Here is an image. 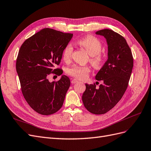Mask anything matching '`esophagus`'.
Here are the masks:
<instances>
[{"mask_svg": "<svg viewBox=\"0 0 151 151\" xmlns=\"http://www.w3.org/2000/svg\"><path fill=\"white\" fill-rule=\"evenodd\" d=\"M77 82H78V81H77V79H72V81H71V83H72V84H76V83H77Z\"/></svg>", "mask_w": 151, "mask_h": 151, "instance_id": "esophagus-1", "label": "esophagus"}]
</instances>
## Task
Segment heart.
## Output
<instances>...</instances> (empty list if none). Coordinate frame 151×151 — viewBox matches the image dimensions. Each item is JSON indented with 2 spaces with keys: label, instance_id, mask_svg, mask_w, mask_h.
Instances as JSON below:
<instances>
[{
  "label": "heart",
  "instance_id": "b5f03b06",
  "mask_svg": "<svg viewBox=\"0 0 151 151\" xmlns=\"http://www.w3.org/2000/svg\"><path fill=\"white\" fill-rule=\"evenodd\" d=\"M79 45L84 47L91 56L90 62L95 67H99L103 62V57L100 54L102 49V44L100 41L93 36H86L77 42ZM73 46L68 43L62 52L63 60L67 62L70 59L73 52ZM90 68L88 66L74 65L68 68L67 73L70 76L79 79H85L88 77Z\"/></svg>",
  "mask_w": 151,
  "mask_h": 151
}]
</instances>
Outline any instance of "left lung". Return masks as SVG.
<instances>
[{
  "instance_id": "1",
  "label": "left lung",
  "mask_w": 151,
  "mask_h": 151,
  "mask_svg": "<svg viewBox=\"0 0 151 151\" xmlns=\"http://www.w3.org/2000/svg\"><path fill=\"white\" fill-rule=\"evenodd\" d=\"M106 40L108 59L95 78L103 81L99 88L86 84L82 99L85 108L96 115L106 113L122 99L130 78L134 60L126 40L113 30L104 29L96 32Z\"/></svg>"
}]
</instances>
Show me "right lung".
<instances>
[{"label":"right lung","mask_w":151,"mask_h":151,"mask_svg":"<svg viewBox=\"0 0 151 151\" xmlns=\"http://www.w3.org/2000/svg\"><path fill=\"white\" fill-rule=\"evenodd\" d=\"M73 36L72 33L50 28L38 31L22 43L16 60V71L26 101L35 111L52 115L60 109L70 85L68 77L61 76L57 82H50L48 76H58L63 71L59 65L62 52Z\"/></svg>","instance_id":"1"}]
</instances>
